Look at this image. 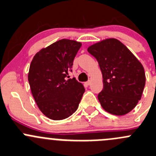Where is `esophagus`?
Masks as SVG:
<instances>
[{
	"instance_id": "esophagus-1",
	"label": "esophagus",
	"mask_w": 156,
	"mask_h": 156,
	"mask_svg": "<svg viewBox=\"0 0 156 156\" xmlns=\"http://www.w3.org/2000/svg\"><path fill=\"white\" fill-rule=\"evenodd\" d=\"M86 84L87 85V86H89V85L91 84V81H90V80H88L87 82H86Z\"/></svg>"
}]
</instances>
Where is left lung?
I'll return each instance as SVG.
<instances>
[{
    "mask_svg": "<svg viewBox=\"0 0 156 156\" xmlns=\"http://www.w3.org/2000/svg\"><path fill=\"white\" fill-rule=\"evenodd\" d=\"M99 64L103 77L102 91L98 95L104 110L124 115L141 99L146 84L144 68L132 52L115 38H108L88 48Z\"/></svg>",
    "mask_w": 156,
    "mask_h": 156,
    "instance_id": "8db88e82",
    "label": "left lung"
}]
</instances>
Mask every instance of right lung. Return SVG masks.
<instances>
[{"mask_svg":"<svg viewBox=\"0 0 156 156\" xmlns=\"http://www.w3.org/2000/svg\"><path fill=\"white\" fill-rule=\"evenodd\" d=\"M81 45L74 40H59L39 51L31 62V92L38 108L50 119H65L78 108L85 89L75 78H67Z\"/></svg>","mask_w":156,"mask_h":156,"instance_id":"obj_1","label":"right lung"}]
</instances>
